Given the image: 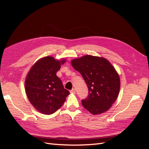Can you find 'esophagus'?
Masks as SVG:
<instances>
[{"instance_id":"1","label":"esophagus","mask_w":149,"mask_h":149,"mask_svg":"<svg viewBox=\"0 0 149 149\" xmlns=\"http://www.w3.org/2000/svg\"><path fill=\"white\" fill-rule=\"evenodd\" d=\"M75 89H72L71 90V91H70V93H72V94H74L75 93Z\"/></svg>"}]
</instances>
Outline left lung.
<instances>
[{
	"instance_id": "obj_1",
	"label": "left lung",
	"mask_w": 149,
	"mask_h": 149,
	"mask_svg": "<svg viewBox=\"0 0 149 149\" xmlns=\"http://www.w3.org/2000/svg\"><path fill=\"white\" fill-rule=\"evenodd\" d=\"M71 63L88 86L89 95L81 101L83 107L94 115L109 110L118 97L120 86L119 76L111 63L103 57L84 55Z\"/></svg>"
}]
</instances>
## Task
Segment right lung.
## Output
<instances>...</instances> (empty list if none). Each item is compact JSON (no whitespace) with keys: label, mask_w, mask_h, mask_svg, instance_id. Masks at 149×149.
I'll return each mask as SVG.
<instances>
[{"label":"right lung","mask_w":149,"mask_h":149,"mask_svg":"<svg viewBox=\"0 0 149 149\" xmlns=\"http://www.w3.org/2000/svg\"><path fill=\"white\" fill-rule=\"evenodd\" d=\"M65 59L45 56L38 60L26 75L25 89L32 106L41 113L52 114L61 107L70 92L56 76Z\"/></svg>","instance_id":"add662e5"}]
</instances>
